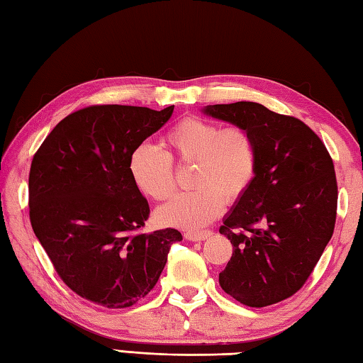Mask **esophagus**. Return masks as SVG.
Segmentation results:
<instances>
[{"label":"esophagus","instance_id":"esophagus-1","mask_svg":"<svg viewBox=\"0 0 363 363\" xmlns=\"http://www.w3.org/2000/svg\"><path fill=\"white\" fill-rule=\"evenodd\" d=\"M212 234H213L212 230H199V233L189 230V233L184 234V237H186L189 242H201V240H206V238H209Z\"/></svg>","mask_w":363,"mask_h":363}]
</instances>
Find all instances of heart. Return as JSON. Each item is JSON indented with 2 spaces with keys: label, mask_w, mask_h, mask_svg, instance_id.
<instances>
[{
  "label": "heart",
  "mask_w": 363,
  "mask_h": 363,
  "mask_svg": "<svg viewBox=\"0 0 363 363\" xmlns=\"http://www.w3.org/2000/svg\"><path fill=\"white\" fill-rule=\"evenodd\" d=\"M168 152L142 143L130 154L129 169L135 186L145 195L165 201L176 190L173 160L191 165V187L160 207L162 225L199 229L218 217L225 201L242 198L257 172V145L242 126L223 129L199 117L181 120L165 134Z\"/></svg>",
  "instance_id": "b5f03b06"
}]
</instances>
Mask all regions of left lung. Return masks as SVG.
Segmentation results:
<instances>
[{"instance_id":"obj_1","label":"left lung","mask_w":363,"mask_h":363,"mask_svg":"<svg viewBox=\"0 0 363 363\" xmlns=\"http://www.w3.org/2000/svg\"><path fill=\"white\" fill-rule=\"evenodd\" d=\"M203 112L248 129L257 145L254 181L220 228L233 243L220 285L245 306L276 304L303 287L334 234V162L309 126L259 103Z\"/></svg>"}]
</instances>
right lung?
I'll return each instance as SVG.
<instances>
[{"label": "right lung", "mask_w": 363, "mask_h": 363, "mask_svg": "<svg viewBox=\"0 0 363 363\" xmlns=\"http://www.w3.org/2000/svg\"><path fill=\"white\" fill-rule=\"evenodd\" d=\"M174 106H89L57 123L29 172L30 226L76 295L125 309L156 285L177 229L143 234L150 206L130 176V154Z\"/></svg>", "instance_id": "1"}]
</instances>
